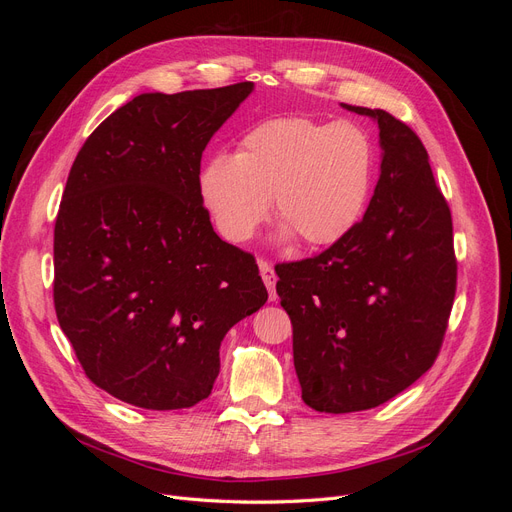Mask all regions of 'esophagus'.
I'll list each match as a JSON object with an SVG mask.
<instances>
[{
	"mask_svg": "<svg viewBox=\"0 0 512 512\" xmlns=\"http://www.w3.org/2000/svg\"><path fill=\"white\" fill-rule=\"evenodd\" d=\"M258 269H260V275H262V282H265L267 290H269V299L275 301L277 299V292H275V269L269 265L267 260H258Z\"/></svg>",
	"mask_w": 512,
	"mask_h": 512,
	"instance_id": "esophagus-1",
	"label": "esophagus"
}]
</instances>
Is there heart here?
Wrapping results in <instances>:
<instances>
[{
    "instance_id": "b5f03b06",
    "label": "heart",
    "mask_w": 512,
    "mask_h": 512,
    "mask_svg": "<svg viewBox=\"0 0 512 512\" xmlns=\"http://www.w3.org/2000/svg\"><path fill=\"white\" fill-rule=\"evenodd\" d=\"M371 185V145L348 121L307 117L262 121L237 156L215 153L200 170V198L230 243L250 241L271 198L286 235L305 245L342 239L359 220Z\"/></svg>"
}]
</instances>
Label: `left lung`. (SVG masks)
<instances>
[{
    "label": "left lung",
    "instance_id": "8db88e82",
    "mask_svg": "<svg viewBox=\"0 0 512 512\" xmlns=\"http://www.w3.org/2000/svg\"><path fill=\"white\" fill-rule=\"evenodd\" d=\"M380 179L361 222L314 258L277 265L301 397L318 412L376 408L436 361L455 301L453 220L427 149L382 108Z\"/></svg>",
    "mask_w": 512,
    "mask_h": 512
}]
</instances>
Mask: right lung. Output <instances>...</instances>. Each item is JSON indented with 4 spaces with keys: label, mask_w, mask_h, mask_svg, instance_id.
Wrapping results in <instances>:
<instances>
[{
    "label": "right lung",
    "mask_w": 512,
    "mask_h": 512,
    "mask_svg": "<svg viewBox=\"0 0 512 512\" xmlns=\"http://www.w3.org/2000/svg\"><path fill=\"white\" fill-rule=\"evenodd\" d=\"M245 81L141 94L76 156L55 222L53 301L87 378L145 410L192 408L220 374V344L269 294L252 254L222 241L200 198L211 136Z\"/></svg>",
    "instance_id": "add662e5"
}]
</instances>
